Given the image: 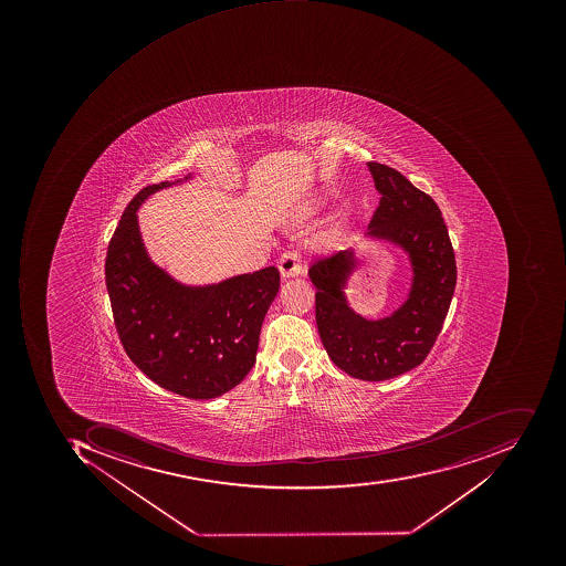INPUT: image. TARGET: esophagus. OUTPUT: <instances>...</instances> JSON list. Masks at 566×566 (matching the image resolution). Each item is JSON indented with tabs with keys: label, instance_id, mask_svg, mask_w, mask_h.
Instances as JSON below:
<instances>
[{
	"label": "esophagus",
	"instance_id": "obj_1",
	"mask_svg": "<svg viewBox=\"0 0 566 566\" xmlns=\"http://www.w3.org/2000/svg\"><path fill=\"white\" fill-rule=\"evenodd\" d=\"M279 270L284 279L297 277L303 274L300 255L296 252H285L279 260Z\"/></svg>",
	"mask_w": 566,
	"mask_h": 566
}]
</instances>
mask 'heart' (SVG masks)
<instances>
[{"instance_id":"obj_1","label":"heart","mask_w":566,"mask_h":566,"mask_svg":"<svg viewBox=\"0 0 566 566\" xmlns=\"http://www.w3.org/2000/svg\"><path fill=\"white\" fill-rule=\"evenodd\" d=\"M310 212H313V208H311V206H306V208H303V214H310Z\"/></svg>"}]
</instances>
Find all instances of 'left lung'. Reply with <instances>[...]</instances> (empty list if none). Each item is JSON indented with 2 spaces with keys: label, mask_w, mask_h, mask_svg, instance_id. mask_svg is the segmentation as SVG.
<instances>
[{
  "label": "left lung",
  "mask_w": 566,
  "mask_h": 566,
  "mask_svg": "<svg viewBox=\"0 0 566 566\" xmlns=\"http://www.w3.org/2000/svg\"><path fill=\"white\" fill-rule=\"evenodd\" d=\"M379 208L366 238L399 248L411 266L407 300L389 316L364 318L348 303V279L358 266L354 248L310 266L316 287V325L336 367L363 381H386L420 366L436 344L455 287L448 226L432 197L381 163H367Z\"/></svg>",
  "instance_id": "8db88e82"
}]
</instances>
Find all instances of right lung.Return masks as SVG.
<instances>
[{
	"instance_id": "add662e5",
	"label": "right lung",
	"mask_w": 566,
	"mask_h": 566,
	"mask_svg": "<svg viewBox=\"0 0 566 566\" xmlns=\"http://www.w3.org/2000/svg\"><path fill=\"white\" fill-rule=\"evenodd\" d=\"M190 178L149 185L130 200L108 244L105 281L130 360L175 395L212 399L240 385L255 364L260 328L281 277L275 266H265L218 284L187 285L153 262L137 209Z\"/></svg>"
}]
</instances>
